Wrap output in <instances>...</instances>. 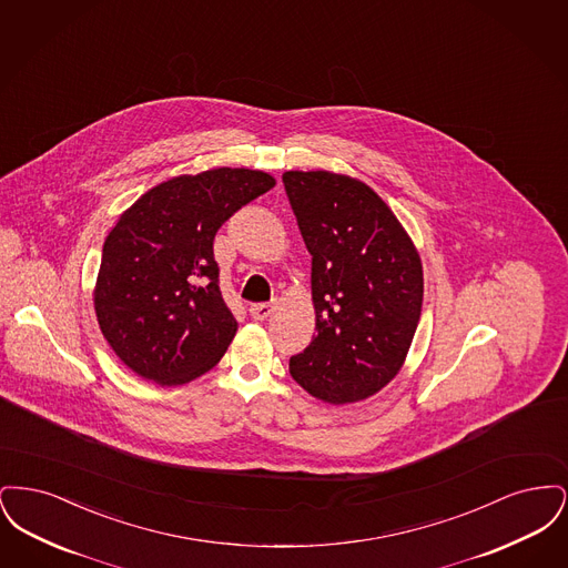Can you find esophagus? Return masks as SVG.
Returning a JSON list of instances; mask_svg holds the SVG:
<instances>
[{"label": "esophagus", "mask_w": 568, "mask_h": 568, "mask_svg": "<svg viewBox=\"0 0 568 568\" xmlns=\"http://www.w3.org/2000/svg\"><path fill=\"white\" fill-rule=\"evenodd\" d=\"M248 313H251V317H253L255 322H264V320H268L272 313H274V304H268V302L251 304V306H248Z\"/></svg>", "instance_id": "esophagus-1"}]
</instances>
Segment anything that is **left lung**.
Here are the masks:
<instances>
[{
	"label": "left lung",
	"mask_w": 568,
	"mask_h": 568,
	"mask_svg": "<svg viewBox=\"0 0 568 568\" xmlns=\"http://www.w3.org/2000/svg\"><path fill=\"white\" fill-rule=\"evenodd\" d=\"M313 257L315 329L290 373L315 398L345 405L398 375L422 315L424 271L389 206L362 181L325 170L283 174Z\"/></svg>",
	"instance_id": "8db88e82"
}]
</instances>
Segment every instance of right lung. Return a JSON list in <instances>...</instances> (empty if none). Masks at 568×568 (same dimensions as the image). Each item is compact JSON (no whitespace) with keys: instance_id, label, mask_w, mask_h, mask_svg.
Listing matches in <instances>:
<instances>
[{"instance_id":"add662e5","label":"right lung","mask_w":568,"mask_h":568,"mask_svg":"<svg viewBox=\"0 0 568 568\" xmlns=\"http://www.w3.org/2000/svg\"><path fill=\"white\" fill-rule=\"evenodd\" d=\"M274 187L260 170L215 168L146 191L102 248L95 315L135 375L183 385L216 366L236 334L219 290L216 230Z\"/></svg>"}]
</instances>
